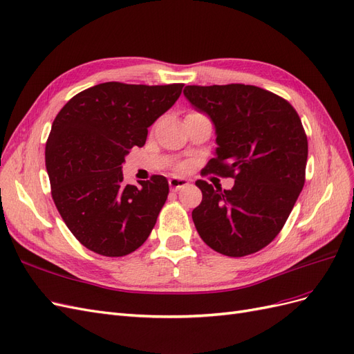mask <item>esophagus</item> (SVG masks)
Returning a JSON list of instances; mask_svg holds the SVG:
<instances>
[{
	"mask_svg": "<svg viewBox=\"0 0 354 354\" xmlns=\"http://www.w3.org/2000/svg\"><path fill=\"white\" fill-rule=\"evenodd\" d=\"M168 185H169L171 190H178L180 187L187 186L189 185V180L181 178V177H171L169 181H168Z\"/></svg>",
	"mask_w": 354,
	"mask_h": 354,
	"instance_id": "1",
	"label": "esophagus"
}]
</instances>
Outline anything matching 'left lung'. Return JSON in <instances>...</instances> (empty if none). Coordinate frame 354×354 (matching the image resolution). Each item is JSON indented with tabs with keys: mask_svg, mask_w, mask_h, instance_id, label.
Segmentation results:
<instances>
[{
	"mask_svg": "<svg viewBox=\"0 0 354 354\" xmlns=\"http://www.w3.org/2000/svg\"><path fill=\"white\" fill-rule=\"evenodd\" d=\"M183 94L216 130L207 168L234 178L229 190L196 181L202 202L192 218L199 236L229 257L260 251L281 232L304 186L301 120L286 100L254 85H187Z\"/></svg>",
	"mask_w": 354,
	"mask_h": 354,
	"instance_id": "8db88e82",
	"label": "left lung"
}]
</instances>
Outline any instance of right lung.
I'll list each match as a JSON object with an SVG mask.
<instances>
[{
  "label": "right lung",
  "instance_id": "right-lung-1",
  "mask_svg": "<svg viewBox=\"0 0 354 354\" xmlns=\"http://www.w3.org/2000/svg\"><path fill=\"white\" fill-rule=\"evenodd\" d=\"M183 84L103 82L78 93L57 113L46 145L51 195L85 248L122 257L151 234L168 196L164 176L124 185L122 164L147 128L173 106Z\"/></svg>",
  "mask_w": 354,
  "mask_h": 354
}]
</instances>
